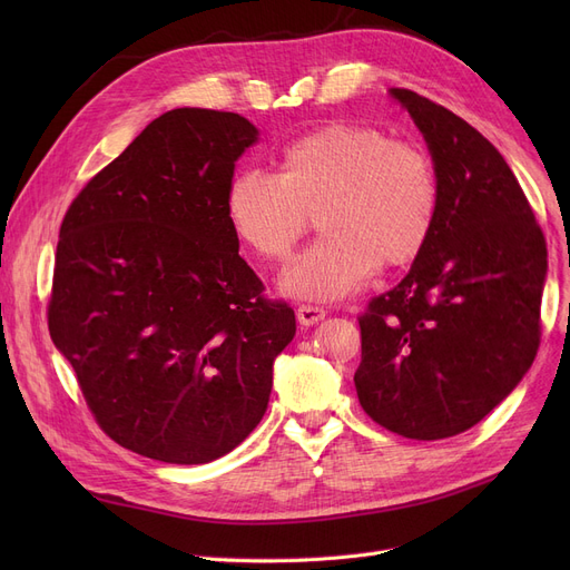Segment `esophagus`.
Listing matches in <instances>:
<instances>
[{
  "label": "esophagus",
  "instance_id": "34e87169",
  "mask_svg": "<svg viewBox=\"0 0 570 570\" xmlns=\"http://www.w3.org/2000/svg\"><path fill=\"white\" fill-rule=\"evenodd\" d=\"M295 316H297V321H301L303 325H314V323L325 318V309L316 307V305H301V307H297Z\"/></svg>",
  "mask_w": 570,
  "mask_h": 570
}]
</instances>
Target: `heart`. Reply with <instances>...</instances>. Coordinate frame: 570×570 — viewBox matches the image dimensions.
<instances>
[{"mask_svg": "<svg viewBox=\"0 0 570 570\" xmlns=\"http://www.w3.org/2000/svg\"><path fill=\"white\" fill-rule=\"evenodd\" d=\"M235 235L261 258L284 263L318 215L325 233L297 258L284 288L337 301L376 269L411 263L439 217V177L428 149L383 129L333 122L288 142L279 175L245 170L226 196Z\"/></svg>", "mask_w": 570, "mask_h": 570, "instance_id": "1", "label": "heart"}]
</instances>
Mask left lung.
Instances as JSON below:
<instances>
[{"label":"left lung","instance_id":"8db88e82","mask_svg":"<svg viewBox=\"0 0 570 570\" xmlns=\"http://www.w3.org/2000/svg\"><path fill=\"white\" fill-rule=\"evenodd\" d=\"M423 131L439 217L409 275L357 316L365 413L406 439L466 432L513 391L541 344L546 235L499 149L448 108L391 89Z\"/></svg>","mask_w":570,"mask_h":570}]
</instances>
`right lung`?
I'll return each mask as SVG.
<instances>
[{"instance_id":"obj_1","label":"right lung","mask_w":570,"mask_h":570,"mask_svg":"<svg viewBox=\"0 0 570 570\" xmlns=\"http://www.w3.org/2000/svg\"><path fill=\"white\" fill-rule=\"evenodd\" d=\"M237 112L168 110L69 205L48 331L99 428L129 451L205 464L243 443L295 314L237 254L226 196L256 142Z\"/></svg>"}]
</instances>
